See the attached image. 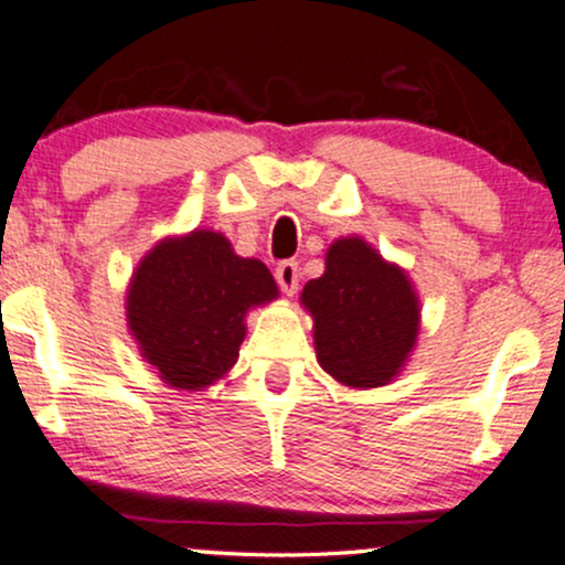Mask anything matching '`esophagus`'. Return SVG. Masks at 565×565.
<instances>
[{
    "mask_svg": "<svg viewBox=\"0 0 565 565\" xmlns=\"http://www.w3.org/2000/svg\"><path fill=\"white\" fill-rule=\"evenodd\" d=\"M276 281H278V287H281V291L287 297H291L297 291V281H299V268H297V263L295 260H284V263H278V268H276Z\"/></svg>",
    "mask_w": 565,
    "mask_h": 565,
    "instance_id": "34e87169",
    "label": "esophagus"
}]
</instances>
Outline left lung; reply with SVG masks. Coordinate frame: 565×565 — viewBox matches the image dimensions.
I'll use <instances>...</instances> for the list:
<instances>
[{
  "instance_id": "left-lung-1",
  "label": "left lung",
  "mask_w": 565,
  "mask_h": 565,
  "mask_svg": "<svg viewBox=\"0 0 565 565\" xmlns=\"http://www.w3.org/2000/svg\"><path fill=\"white\" fill-rule=\"evenodd\" d=\"M299 302L320 367L347 388L396 381L417 347L423 307L409 274L356 234L328 245L323 276L305 284Z\"/></svg>"
}]
</instances>
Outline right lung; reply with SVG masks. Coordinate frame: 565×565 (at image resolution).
<instances>
[{
  "instance_id": "add662e5",
  "label": "right lung",
  "mask_w": 565,
  "mask_h": 565,
  "mask_svg": "<svg viewBox=\"0 0 565 565\" xmlns=\"http://www.w3.org/2000/svg\"><path fill=\"white\" fill-rule=\"evenodd\" d=\"M278 299L270 270L234 253L221 232L156 242L127 284L125 310L138 352L169 388L198 391L237 365L247 312Z\"/></svg>"
}]
</instances>
